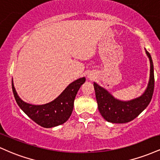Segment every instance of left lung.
<instances>
[{
  "label": "left lung",
  "mask_w": 160,
  "mask_h": 160,
  "mask_svg": "<svg viewBox=\"0 0 160 160\" xmlns=\"http://www.w3.org/2000/svg\"><path fill=\"white\" fill-rule=\"evenodd\" d=\"M146 51L150 62V80L146 90L138 98L127 102L115 98L109 92L94 82L98 111L108 122L113 123H125L134 120L148 106L154 90L153 64L150 54Z\"/></svg>",
  "instance_id": "obj_1"
}]
</instances>
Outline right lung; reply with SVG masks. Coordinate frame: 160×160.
<instances>
[{"label": "right lung", "mask_w": 160, "mask_h": 160, "mask_svg": "<svg viewBox=\"0 0 160 160\" xmlns=\"http://www.w3.org/2000/svg\"><path fill=\"white\" fill-rule=\"evenodd\" d=\"M85 78L72 82L56 99L42 105H34L23 102L19 98L12 80V89L16 103L28 117L44 128H52L63 124L69 119L74 108V102L77 93Z\"/></svg>", "instance_id": "obj_1"}]
</instances>
